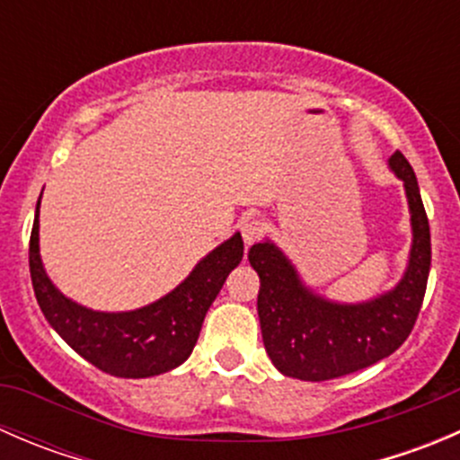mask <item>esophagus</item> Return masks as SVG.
Segmentation results:
<instances>
[{
  "label": "esophagus",
  "mask_w": 460,
  "mask_h": 460,
  "mask_svg": "<svg viewBox=\"0 0 460 460\" xmlns=\"http://www.w3.org/2000/svg\"><path fill=\"white\" fill-rule=\"evenodd\" d=\"M240 234H243V240L244 244H253L256 240L262 238L264 234V222L258 220V217H249V220H244L243 225H240Z\"/></svg>",
  "instance_id": "obj_1"
}]
</instances>
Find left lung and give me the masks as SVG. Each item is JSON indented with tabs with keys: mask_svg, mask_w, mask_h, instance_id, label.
<instances>
[{
	"mask_svg": "<svg viewBox=\"0 0 460 460\" xmlns=\"http://www.w3.org/2000/svg\"><path fill=\"white\" fill-rule=\"evenodd\" d=\"M389 166L405 184L414 240L405 276L387 294L358 305L332 303L303 285L294 264L273 243L264 240L249 249V262L260 278L264 349L285 376L320 383L354 374L394 354L414 329L428 289L429 222L405 155L396 151Z\"/></svg>",
	"mask_w": 460,
	"mask_h": 460,
	"instance_id": "8db88e82",
	"label": "left lung"
}]
</instances>
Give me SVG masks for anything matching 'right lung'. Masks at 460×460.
Wrapping results in <instances>:
<instances>
[{
    "mask_svg": "<svg viewBox=\"0 0 460 460\" xmlns=\"http://www.w3.org/2000/svg\"><path fill=\"white\" fill-rule=\"evenodd\" d=\"M37 217L40 202L31 231L29 264L41 314L82 358L119 378H148L171 372L191 356L208 307L244 252L243 235L235 234L202 258L187 280L157 303L136 312H93L59 294L46 276L40 258Z\"/></svg>",
    "mask_w": 460,
    "mask_h": 460,
    "instance_id": "1",
    "label": "right lung"
}]
</instances>
